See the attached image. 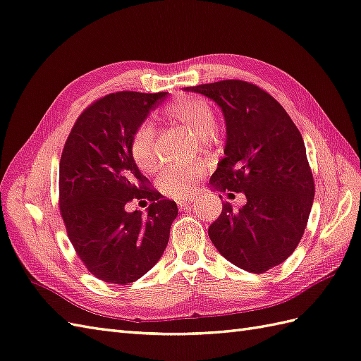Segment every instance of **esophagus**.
Segmentation results:
<instances>
[{"instance_id":"34e87169","label":"esophagus","mask_w":361,"mask_h":361,"mask_svg":"<svg viewBox=\"0 0 361 361\" xmlns=\"http://www.w3.org/2000/svg\"><path fill=\"white\" fill-rule=\"evenodd\" d=\"M178 205L180 209H188V208H192L196 205V200L195 199H183V200H179Z\"/></svg>"}]
</instances>
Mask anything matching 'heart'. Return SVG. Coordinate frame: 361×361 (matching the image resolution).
I'll list each match as a JSON object with an SVG mask.
<instances>
[{
	"label": "heart",
	"mask_w": 361,
	"mask_h": 361,
	"mask_svg": "<svg viewBox=\"0 0 361 361\" xmlns=\"http://www.w3.org/2000/svg\"><path fill=\"white\" fill-rule=\"evenodd\" d=\"M164 119L171 124H182L191 133L199 137H207L216 126V116L211 105L192 96H182L165 105ZM131 156L139 170L153 171L156 166L154 154V131L150 126L140 127L131 142ZM205 170L200 165H188L183 169H170L161 174L159 190L165 196L173 199H183L190 196Z\"/></svg>",
	"instance_id": "heart-1"
}]
</instances>
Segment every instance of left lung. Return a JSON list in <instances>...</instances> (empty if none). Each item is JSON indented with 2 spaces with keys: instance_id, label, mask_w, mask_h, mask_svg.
Here are the masks:
<instances>
[{
  "instance_id": "8db88e82",
  "label": "left lung",
  "mask_w": 361,
  "mask_h": 361,
  "mask_svg": "<svg viewBox=\"0 0 361 361\" xmlns=\"http://www.w3.org/2000/svg\"><path fill=\"white\" fill-rule=\"evenodd\" d=\"M183 90L213 99L225 118V157L211 187L247 196L239 211L225 202L208 228L211 242L248 272L280 265L302 239L315 192L300 131L282 105L251 82L225 79Z\"/></svg>"
}]
</instances>
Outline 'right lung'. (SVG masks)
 <instances>
[{
	"label": "right lung",
	"instance_id": "add662e5",
	"mask_svg": "<svg viewBox=\"0 0 361 361\" xmlns=\"http://www.w3.org/2000/svg\"><path fill=\"white\" fill-rule=\"evenodd\" d=\"M165 96H104L79 114L61 154L59 209L68 239L85 268L107 283L127 285L150 271L178 216L176 202L148 187L131 156L136 131ZM135 198L151 202L147 215L126 211Z\"/></svg>",
	"mask_w": 361,
	"mask_h": 361
}]
</instances>
